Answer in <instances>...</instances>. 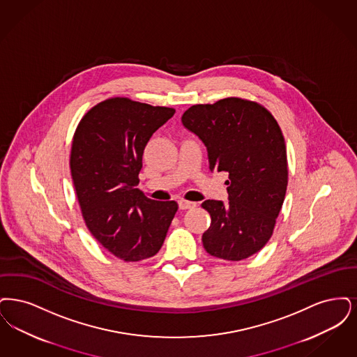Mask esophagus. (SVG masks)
I'll return each mask as SVG.
<instances>
[{
  "label": "esophagus",
  "instance_id": "34e87169",
  "mask_svg": "<svg viewBox=\"0 0 357 357\" xmlns=\"http://www.w3.org/2000/svg\"><path fill=\"white\" fill-rule=\"evenodd\" d=\"M196 205H197L196 202H186V200H180V202H178V206H180V209H183V211L195 208Z\"/></svg>",
  "mask_w": 357,
  "mask_h": 357
}]
</instances>
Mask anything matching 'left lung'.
Returning a JSON list of instances; mask_svg holds the SVG:
<instances>
[{"instance_id": "obj_1", "label": "left lung", "mask_w": 357, "mask_h": 357, "mask_svg": "<svg viewBox=\"0 0 357 357\" xmlns=\"http://www.w3.org/2000/svg\"><path fill=\"white\" fill-rule=\"evenodd\" d=\"M181 121L206 146L209 169L229 174V202L202 204L212 218L202 245L222 260L248 259L271 238L287 192V148L279 124L260 104L237 97L193 105Z\"/></svg>"}]
</instances>
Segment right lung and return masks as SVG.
Returning <instances> with one entry per match:
<instances>
[{"label":"right lung","mask_w":357,"mask_h":357,"mask_svg":"<svg viewBox=\"0 0 357 357\" xmlns=\"http://www.w3.org/2000/svg\"><path fill=\"white\" fill-rule=\"evenodd\" d=\"M173 114L114 97L91 109L73 137L70 172L82 218L94 238L124 261L155 256L178 208L137 188L144 149Z\"/></svg>","instance_id":"add662e5"}]
</instances>
